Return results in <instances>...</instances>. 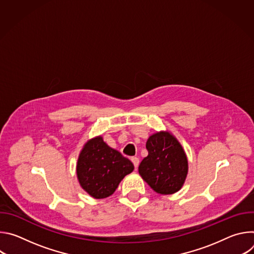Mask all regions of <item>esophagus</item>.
<instances>
[{
	"instance_id": "34e87169",
	"label": "esophagus",
	"mask_w": 254,
	"mask_h": 254,
	"mask_svg": "<svg viewBox=\"0 0 254 254\" xmlns=\"http://www.w3.org/2000/svg\"><path fill=\"white\" fill-rule=\"evenodd\" d=\"M130 161L132 162V164H133L134 168L136 169V168L138 167V164H139V160H138V158H136V157H131V158H130Z\"/></svg>"
}]
</instances>
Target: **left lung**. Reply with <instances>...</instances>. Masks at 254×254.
<instances>
[{"mask_svg": "<svg viewBox=\"0 0 254 254\" xmlns=\"http://www.w3.org/2000/svg\"><path fill=\"white\" fill-rule=\"evenodd\" d=\"M146 148L148 157L138 166L141 178L159 194L179 191L188 173V161L182 146L172 134L162 131L149 137Z\"/></svg>", "mask_w": 254, "mask_h": 254, "instance_id": "8db88e82", "label": "left lung"}]
</instances>
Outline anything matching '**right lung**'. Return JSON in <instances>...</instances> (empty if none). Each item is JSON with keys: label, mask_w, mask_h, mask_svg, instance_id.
I'll list each match as a JSON object with an SVG mask.
<instances>
[{"label": "right lung", "mask_w": 254, "mask_h": 254, "mask_svg": "<svg viewBox=\"0 0 254 254\" xmlns=\"http://www.w3.org/2000/svg\"><path fill=\"white\" fill-rule=\"evenodd\" d=\"M132 170V163L108 147L101 136L85 143L77 162L79 183L95 199L114 194L124 177Z\"/></svg>", "instance_id": "1"}]
</instances>
